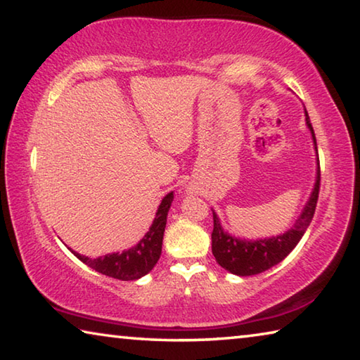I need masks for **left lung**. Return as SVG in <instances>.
I'll list each match as a JSON object with an SVG mask.
<instances>
[{"label": "left lung", "mask_w": 360, "mask_h": 360, "mask_svg": "<svg viewBox=\"0 0 360 360\" xmlns=\"http://www.w3.org/2000/svg\"><path fill=\"white\" fill-rule=\"evenodd\" d=\"M307 114V125L311 131L314 149L318 154V146H316V136L311 122H309L308 112ZM319 186H321V168L318 158V173H316V182L311 195H309L307 205L302 211L300 217L297 219L294 227L285 231L283 235L271 236V238L264 240H240L235 236L229 235L224 231L221 222H219L217 214L212 211V219H214V229H212L211 240H212V255L216 257V262L225 270L233 273L238 276H251L259 275L262 271H266L268 268L278 265L283 259L288 257L292 249H294L302 236L307 231L308 225L311 224L316 205H318L319 197Z\"/></svg>", "instance_id": "obj_1"}]
</instances>
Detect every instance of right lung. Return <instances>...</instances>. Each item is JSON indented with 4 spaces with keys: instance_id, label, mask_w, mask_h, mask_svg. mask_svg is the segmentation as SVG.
<instances>
[{
    "instance_id": "right-lung-1",
    "label": "right lung",
    "mask_w": 360,
    "mask_h": 360,
    "mask_svg": "<svg viewBox=\"0 0 360 360\" xmlns=\"http://www.w3.org/2000/svg\"><path fill=\"white\" fill-rule=\"evenodd\" d=\"M173 202V192H169L167 197H163L160 206L155 212V219L152 222L148 233L143 236V240L127 251L106 254L98 259H89L85 255L71 251L76 257L84 262L85 265L94 268L95 271L101 275L111 276L122 281H135L152 270L160 259L162 254V241L163 231H165L168 210Z\"/></svg>"
}]
</instances>
